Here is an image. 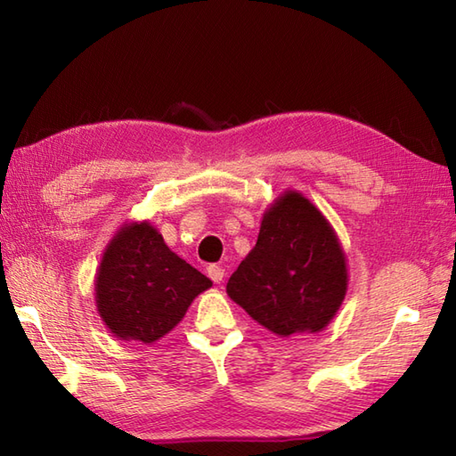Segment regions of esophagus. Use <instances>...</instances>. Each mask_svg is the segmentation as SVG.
Wrapping results in <instances>:
<instances>
[{"label":"esophagus","instance_id":"34e87169","mask_svg":"<svg viewBox=\"0 0 456 456\" xmlns=\"http://www.w3.org/2000/svg\"><path fill=\"white\" fill-rule=\"evenodd\" d=\"M208 276L213 280V282L219 284V282H223V278H225V270H223L217 265H209L208 266Z\"/></svg>","mask_w":456,"mask_h":456}]
</instances>
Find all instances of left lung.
Segmentation results:
<instances>
[{"instance_id": "8db88e82", "label": "left lung", "mask_w": 456, "mask_h": 456, "mask_svg": "<svg viewBox=\"0 0 456 456\" xmlns=\"http://www.w3.org/2000/svg\"><path fill=\"white\" fill-rule=\"evenodd\" d=\"M346 256L312 201L288 190L260 223L255 248L229 278L227 294L280 337L317 333L346 294Z\"/></svg>"}]
</instances>
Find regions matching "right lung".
Instances as JSON below:
<instances>
[{"mask_svg":"<svg viewBox=\"0 0 456 456\" xmlns=\"http://www.w3.org/2000/svg\"><path fill=\"white\" fill-rule=\"evenodd\" d=\"M211 280L164 243L149 221L125 223L105 248L95 304L121 341L151 345L176 327Z\"/></svg>","mask_w":456,"mask_h":456,"instance_id":"obj_1","label":"right lung"}]
</instances>
